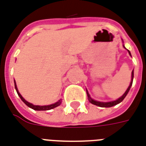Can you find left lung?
Masks as SVG:
<instances>
[{
  "label": "left lung",
  "instance_id": "8db88e82",
  "mask_svg": "<svg viewBox=\"0 0 146 146\" xmlns=\"http://www.w3.org/2000/svg\"><path fill=\"white\" fill-rule=\"evenodd\" d=\"M128 53L130 54V56H131V53L129 51H128ZM133 77H134V73H133V70H132V72H131V83H130V85H129V87H128L127 90L125 91V94H123L122 96L121 97V98H118L117 100H114V101H111V102H99V101H96V100H93L92 98L90 97V94H88V92H87V98H88V100H89V101L90 102V103L93 104H94V105H97V106L101 107V108H110V107L114 106V105H116V104H117L121 103V101H122V100L125 99V98L126 97V95L128 94V91H129V90H130L131 87V85H132V82H133Z\"/></svg>",
  "mask_w": 146,
  "mask_h": 146
}]
</instances>
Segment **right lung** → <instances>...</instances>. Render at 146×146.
Returning <instances> with one entry per match:
<instances>
[{"mask_svg": "<svg viewBox=\"0 0 146 146\" xmlns=\"http://www.w3.org/2000/svg\"><path fill=\"white\" fill-rule=\"evenodd\" d=\"M15 89H16V91L18 93V96L20 97V98L21 99V100L23 101L24 103L26 104L27 106L29 107V108H32L33 110H35V111H48V110H51V109H53L55 108H56V107L59 106L61 103H62V100H59L58 102L56 103L53 104H50V105H47V106H38V105H33L32 104H30L29 102L26 101V100H25L23 98H22V96L20 94V93L18 92V88H17V86H16V84H15Z\"/></svg>", "mask_w": 146, "mask_h": 146, "instance_id": "1", "label": "right lung"}]
</instances>
